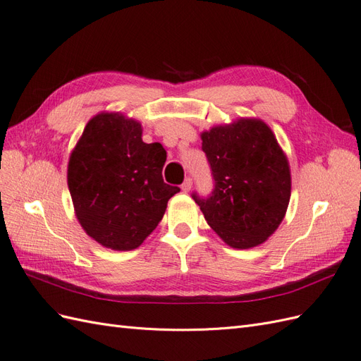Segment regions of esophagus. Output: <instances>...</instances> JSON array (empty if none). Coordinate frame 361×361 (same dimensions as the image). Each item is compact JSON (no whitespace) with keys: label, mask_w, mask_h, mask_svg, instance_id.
<instances>
[{"label":"esophagus","mask_w":361,"mask_h":361,"mask_svg":"<svg viewBox=\"0 0 361 361\" xmlns=\"http://www.w3.org/2000/svg\"><path fill=\"white\" fill-rule=\"evenodd\" d=\"M191 188H192V179L187 178V179L183 180V183H182V191L183 192H190Z\"/></svg>","instance_id":"34e87169"}]
</instances>
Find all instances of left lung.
I'll return each mask as SVG.
<instances>
[{"mask_svg": "<svg viewBox=\"0 0 361 361\" xmlns=\"http://www.w3.org/2000/svg\"><path fill=\"white\" fill-rule=\"evenodd\" d=\"M214 191L192 199L216 235L233 248L260 245L277 231L290 199L289 162L260 118H238L202 133Z\"/></svg>", "mask_w": 361, "mask_h": 361, "instance_id": "1", "label": "left lung"}]
</instances>
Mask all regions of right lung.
<instances>
[{"label": "right lung", "mask_w": 361, "mask_h": 361, "mask_svg": "<svg viewBox=\"0 0 361 361\" xmlns=\"http://www.w3.org/2000/svg\"><path fill=\"white\" fill-rule=\"evenodd\" d=\"M141 123L120 113L89 120L68 164V187L85 233L101 245L140 247L180 190L162 179L167 152L145 143Z\"/></svg>", "instance_id": "1"}]
</instances>
